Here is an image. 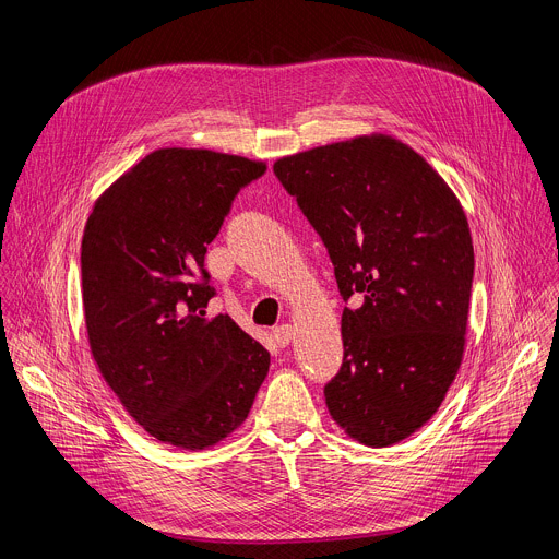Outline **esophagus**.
<instances>
[{
	"mask_svg": "<svg viewBox=\"0 0 559 559\" xmlns=\"http://www.w3.org/2000/svg\"><path fill=\"white\" fill-rule=\"evenodd\" d=\"M292 338H294L292 325H278V328H274V341H276L278 347H287V345L292 343Z\"/></svg>",
	"mask_w": 559,
	"mask_h": 559,
	"instance_id": "1",
	"label": "esophagus"
}]
</instances>
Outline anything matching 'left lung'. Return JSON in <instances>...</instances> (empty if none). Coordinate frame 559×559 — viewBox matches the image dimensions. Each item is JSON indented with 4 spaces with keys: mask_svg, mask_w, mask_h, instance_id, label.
Instances as JSON below:
<instances>
[{
    "mask_svg": "<svg viewBox=\"0 0 559 559\" xmlns=\"http://www.w3.org/2000/svg\"><path fill=\"white\" fill-rule=\"evenodd\" d=\"M274 175L352 302L328 409L362 444L401 442L436 414L462 360L473 283L466 216L425 158L391 136L285 156Z\"/></svg>",
    "mask_w": 559,
    "mask_h": 559,
    "instance_id": "1",
    "label": "left lung"
}]
</instances>
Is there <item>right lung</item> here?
Here are the masks:
<instances>
[{
    "label": "right lung",
    "instance_id": "right-lung-1",
    "mask_svg": "<svg viewBox=\"0 0 559 559\" xmlns=\"http://www.w3.org/2000/svg\"><path fill=\"white\" fill-rule=\"evenodd\" d=\"M267 166L210 150L147 154L95 203L82 241L93 356L128 414L156 440L205 449L241 425L270 352L216 296L205 252L236 194Z\"/></svg>",
    "mask_w": 559,
    "mask_h": 559
}]
</instances>
